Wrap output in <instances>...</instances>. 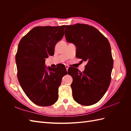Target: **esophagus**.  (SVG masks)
I'll list each match as a JSON object with an SVG mask.
<instances>
[{"label":"esophagus","instance_id":"1","mask_svg":"<svg viewBox=\"0 0 131 131\" xmlns=\"http://www.w3.org/2000/svg\"><path fill=\"white\" fill-rule=\"evenodd\" d=\"M69 66L68 65H66V70H67V71L68 70V68H69Z\"/></svg>","mask_w":131,"mask_h":131}]
</instances>
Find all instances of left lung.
Instances as JSON below:
<instances>
[{
  "mask_svg": "<svg viewBox=\"0 0 131 131\" xmlns=\"http://www.w3.org/2000/svg\"><path fill=\"white\" fill-rule=\"evenodd\" d=\"M64 33L66 40L76 46L77 58L88 62L84 72L75 68L69 73L73 76L74 100L83 105L96 104L110 84L113 59L110 43L96 28L86 24L66 26Z\"/></svg>",
  "mask_w": 131,
  "mask_h": 131,
  "instance_id": "obj_1",
  "label": "left lung"
}]
</instances>
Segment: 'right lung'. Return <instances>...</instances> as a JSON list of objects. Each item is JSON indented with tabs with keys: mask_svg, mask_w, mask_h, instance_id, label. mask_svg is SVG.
I'll return each mask as SVG.
<instances>
[{
	"mask_svg": "<svg viewBox=\"0 0 131 131\" xmlns=\"http://www.w3.org/2000/svg\"><path fill=\"white\" fill-rule=\"evenodd\" d=\"M64 27H35L19 42L16 54L18 80L26 96L39 106L57 102L62 79L67 74L66 69L60 73L57 68L50 67L47 72L45 65V58L54 54L55 45L64 35Z\"/></svg>",
	"mask_w": 131,
	"mask_h": 131,
	"instance_id": "obj_1",
	"label": "right lung"
}]
</instances>
